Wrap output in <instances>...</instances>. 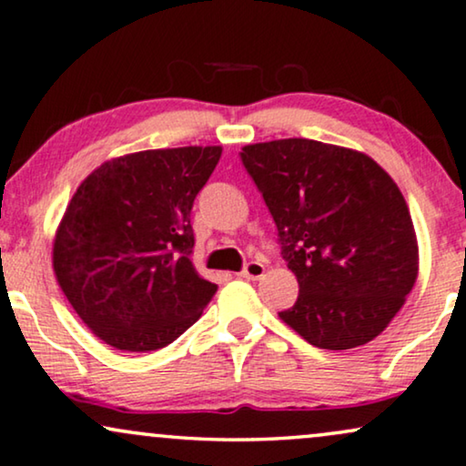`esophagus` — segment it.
<instances>
[{
    "label": "esophagus",
    "instance_id": "esophagus-1",
    "mask_svg": "<svg viewBox=\"0 0 466 466\" xmlns=\"http://www.w3.org/2000/svg\"><path fill=\"white\" fill-rule=\"evenodd\" d=\"M264 264L262 262H249L243 270L238 272V277L249 279V281H258V279L264 277Z\"/></svg>",
    "mask_w": 466,
    "mask_h": 466
}]
</instances>
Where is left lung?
Returning <instances> with one entry per match:
<instances>
[{
	"label": "left lung",
	"instance_id": "obj_1",
	"mask_svg": "<svg viewBox=\"0 0 466 466\" xmlns=\"http://www.w3.org/2000/svg\"><path fill=\"white\" fill-rule=\"evenodd\" d=\"M240 159L300 288L279 318L332 351L386 330L418 279V238L392 177L369 155L309 138L247 145Z\"/></svg>",
	"mask_w": 466,
	"mask_h": 466
}]
</instances>
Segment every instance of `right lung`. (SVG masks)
I'll return each mask as SVG.
<instances>
[{"label": "right lung", "instance_id": "add662e5", "mask_svg": "<svg viewBox=\"0 0 466 466\" xmlns=\"http://www.w3.org/2000/svg\"><path fill=\"white\" fill-rule=\"evenodd\" d=\"M221 147L104 161L80 183L53 243L59 288L91 332L121 351H155L194 326L217 285L191 264V207Z\"/></svg>", "mask_w": 466, "mask_h": 466}]
</instances>
